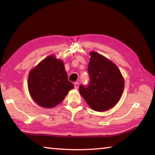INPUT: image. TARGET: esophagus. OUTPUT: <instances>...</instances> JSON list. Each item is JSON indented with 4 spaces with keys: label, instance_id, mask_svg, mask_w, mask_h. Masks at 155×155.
Instances as JSON below:
<instances>
[{
    "label": "esophagus",
    "instance_id": "obj_1",
    "mask_svg": "<svg viewBox=\"0 0 155 155\" xmlns=\"http://www.w3.org/2000/svg\"><path fill=\"white\" fill-rule=\"evenodd\" d=\"M74 88L75 89H78V85H79V83H78V82H76V83H74Z\"/></svg>",
    "mask_w": 155,
    "mask_h": 155
}]
</instances>
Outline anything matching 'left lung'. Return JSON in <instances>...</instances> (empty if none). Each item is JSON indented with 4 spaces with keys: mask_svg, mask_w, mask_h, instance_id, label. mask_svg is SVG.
I'll return each instance as SVG.
<instances>
[{
    "mask_svg": "<svg viewBox=\"0 0 155 155\" xmlns=\"http://www.w3.org/2000/svg\"><path fill=\"white\" fill-rule=\"evenodd\" d=\"M87 71L90 78L87 87L81 85L79 92L96 111H105L117 103L124 88V80L119 68L106 57L91 51Z\"/></svg>",
    "mask_w": 155,
    "mask_h": 155,
    "instance_id": "left-lung-1",
    "label": "left lung"
}]
</instances>
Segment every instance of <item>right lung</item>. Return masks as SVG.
Segmentation results:
<instances>
[{
	"label": "right lung",
	"instance_id": "right-lung-1",
	"mask_svg": "<svg viewBox=\"0 0 155 155\" xmlns=\"http://www.w3.org/2000/svg\"><path fill=\"white\" fill-rule=\"evenodd\" d=\"M73 87V84L68 81L64 62L54 55L46 57L28 74L30 95L44 108H53L61 103Z\"/></svg>",
	"mask_w": 155,
	"mask_h": 155
}]
</instances>
